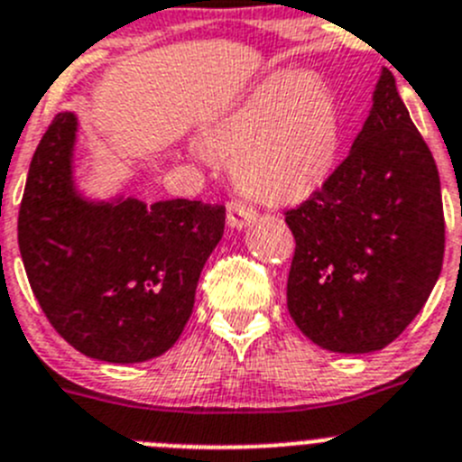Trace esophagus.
Masks as SVG:
<instances>
[{
    "instance_id": "1",
    "label": "esophagus",
    "mask_w": 462,
    "mask_h": 462,
    "mask_svg": "<svg viewBox=\"0 0 462 462\" xmlns=\"http://www.w3.org/2000/svg\"><path fill=\"white\" fill-rule=\"evenodd\" d=\"M257 218V209L245 202L232 200L227 202V226L235 227V230H241V227L251 226Z\"/></svg>"
}]
</instances>
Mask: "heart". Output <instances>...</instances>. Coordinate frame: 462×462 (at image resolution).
Listing matches in <instances>:
<instances>
[{"instance_id": "heart-1", "label": "heart", "mask_w": 462, "mask_h": 462, "mask_svg": "<svg viewBox=\"0 0 462 462\" xmlns=\"http://www.w3.org/2000/svg\"><path fill=\"white\" fill-rule=\"evenodd\" d=\"M200 143L232 162L241 191L266 202L310 196L335 172L344 145V114L323 77L282 72L205 125Z\"/></svg>"}]
</instances>
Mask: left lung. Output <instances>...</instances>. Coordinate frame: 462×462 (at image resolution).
<instances>
[{"instance_id": "left-lung-1", "label": "left lung", "mask_w": 462, "mask_h": 462, "mask_svg": "<svg viewBox=\"0 0 462 462\" xmlns=\"http://www.w3.org/2000/svg\"><path fill=\"white\" fill-rule=\"evenodd\" d=\"M284 221L287 308L317 346L381 351L424 308L445 257L439 175L387 68L348 157Z\"/></svg>"}]
</instances>
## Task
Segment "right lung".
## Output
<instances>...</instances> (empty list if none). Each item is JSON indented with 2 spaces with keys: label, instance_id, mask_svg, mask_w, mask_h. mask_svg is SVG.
<instances>
[{
  "label": "right lung",
  "instance_id": "add662e5",
  "mask_svg": "<svg viewBox=\"0 0 462 462\" xmlns=\"http://www.w3.org/2000/svg\"><path fill=\"white\" fill-rule=\"evenodd\" d=\"M79 120L56 114L33 152L17 244L54 330L95 360L132 365L166 353L193 312L198 278L226 227V207L77 189Z\"/></svg>",
  "mask_w": 462,
  "mask_h": 462
}]
</instances>
